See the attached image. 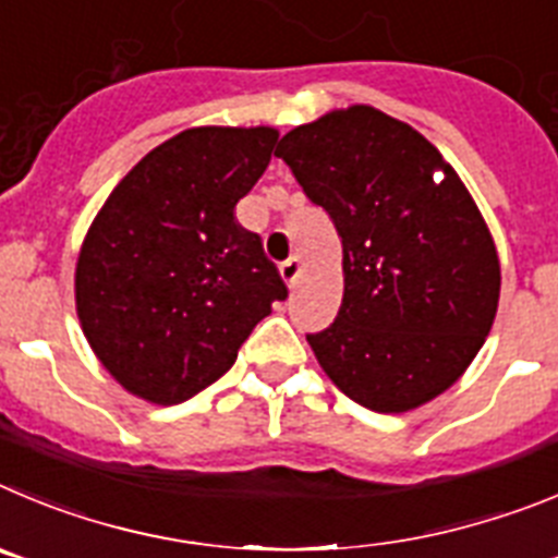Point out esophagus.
<instances>
[{
  "label": "esophagus",
  "mask_w": 558,
  "mask_h": 558,
  "mask_svg": "<svg viewBox=\"0 0 558 558\" xmlns=\"http://www.w3.org/2000/svg\"><path fill=\"white\" fill-rule=\"evenodd\" d=\"M300 272H303V260H300L298 255H291L289 260H283V264H280V278H283L289 286L298 283Z\"/></svg>",
  "instance_id": "obj_1"
}]
</instances>
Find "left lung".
I'll return each mask as SVG.
<instances>
[{
	"label": "left lung",
	"mask_w": 558,
	"mask_h": 558,
	"mask_svg": "<svg viewBox=\"0 0 558 558\" xmlns=\"http://www.w3.org/2000/svg\"><path fill=\"white\" fill-rule=\"evenodd\" d=\"M275 155L341 235V308L305 336L319 366L380 414L434 400L475 359L500 298L498 250L461 178L369 105L300 124Z\"/></svg>",
	"instance_id": "8db88e82"
}]
</instances>
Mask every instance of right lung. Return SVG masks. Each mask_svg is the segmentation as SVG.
I'll use <instances>...</instances> for the list:
<instances>
[{
    "label": "right lung",
    "mask_w": 558,
    "mask_h": 558,
    "mask_svg": "<svg viewBox=\"0 0 558 558\" xmlns=\"http://www.w3.org/2000/svg\"><path fill=\"white\" fill-rule=\"evenodd\" d=\"M272 128H192L144 155L85 233L83 333L119 384L174 405L222 378L289 298L260 235L235 219L275 153Z\"/></svg>",
    "instance_id": "right-lung-1"
}]
</instances>
